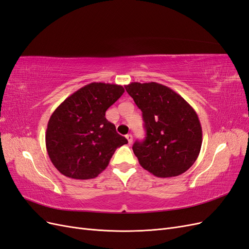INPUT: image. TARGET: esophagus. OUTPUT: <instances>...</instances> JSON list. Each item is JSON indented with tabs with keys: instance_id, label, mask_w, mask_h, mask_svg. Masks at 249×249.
Listing matches in <instances>:
<instances>
[{
	"instance_id": "1",
	"label": "esophagus",
	"mask_w": 249,
	"mask_h": 249,
	"mask_svg": "<svg viewBox=\"0 0 249 249\" xmlns=\"http://www.w3.org/2000/svg\"><path fill=\"white\" fill-rule=\"evenodd\" d=\"M125 138L127 139V142H129V144H132V142H133V136L131 134H127L126 136H125Z\"/></svg>"
}]
</instances>
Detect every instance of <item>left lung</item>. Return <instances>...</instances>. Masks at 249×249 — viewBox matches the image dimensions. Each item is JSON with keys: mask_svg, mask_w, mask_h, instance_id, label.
I'll return each instance as SVG.
<instances>
[{"mask_svg": "<svg viewBox=\"0 0 249 249\" xmlns=\"http://www.w3.org/2000/svg\"><path fill=\"white\" fill-rule=\"evenodd\" d=\"M142 111L145 140L133 152L139 164L158 178L182 175L196 161L202 143L200 122L182 96L156 82H133L124 86Z\"/></svg>", "mask_w": 249, "mask_h": 249, "instance_id": "1", "label": "left lung"}]
</instances>
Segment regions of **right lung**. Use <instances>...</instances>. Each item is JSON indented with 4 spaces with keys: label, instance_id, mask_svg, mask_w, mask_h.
Instances as JSON below:
<instances>
[{
    "label": "right lung",
    "instance_id": "1",
    "mask_svg": "<svg viewBox=\"0 0 249 249\" xmlns=\"http://www.w3.org/2000/svg\"><path fill=\"white\" fill-rule=\"evenodd\" d=\"M124 92L122 85L90 83L67 97L48 123L46 146L53 165L63 176L94 178L106 169L117 147L127 140L105 117Z\"/></svg>",
    "mask_w": 249,
    "mask_h": 249
}]
</instances>
